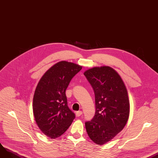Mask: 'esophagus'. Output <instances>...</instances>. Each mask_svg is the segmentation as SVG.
<instances>
[{"label": "esophagus", "instance_id": "34e87169", "mask_svg": "<svg viewBox=\"0 0 158 158\" xmlns=\"http://www.w3.org/2000/svg\"><path fill=\"white\" fill-rule=\"evenodd\" d=\"M82 114H83V112L81 111V110H80V111H77V112H76V115H77V117L80 116Z\"/></svg>", "mask_w": 158, "mask_h": 158}]
</instances>
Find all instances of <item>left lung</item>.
I'll use <instances>...</instances> for the list:
<instances>
[{"instance_id": "obj_1", "label": "left lung", "mask_w": 158, "mask_h": 158, "mask_svg": "<svg viewBox=\"0 0 158 158\" xmlns=\"http://www.w3.org/2000/svg\"><path fill=\"white\" fill-rule=\"evenodd\" d=\"M95 94L96 112L85 122L89 137L103 145L121 132L129 119L128 92L119 74L109 66L94 67L84 72Z\"/></svg>"}]
</instances>
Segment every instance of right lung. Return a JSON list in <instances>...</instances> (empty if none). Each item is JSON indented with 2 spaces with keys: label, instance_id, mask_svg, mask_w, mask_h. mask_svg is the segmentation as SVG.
Wrapping results in <instances>:
<instances>
[{
  "label": "right lung",
  "instance_id": "1",
  "mask_svg": "<svg viewBox=\"0 0 158 158\" xmlns=\"http://www.w3.org/2000/svg\"><path fill=\"white\" fill-rule=\"evenodd\" d=\"M82 66L60 61L44 74L35 91L33 111L36 125L51 139L60 137L71 125L75 115L67 106L66 89Z\"/></svg>",
  "mask_w": 158,
  "mask_h": 158
}]
</instances>
